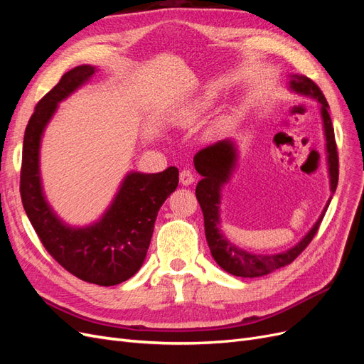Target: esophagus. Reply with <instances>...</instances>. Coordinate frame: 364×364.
I'll return each instance as SVG.
<instances>
[{"label": "esophagus", "mask_w": 364, "mask_h": 364, "mask_svg": "<svg viewBox=\"0 0 364 364\" xmlns=\"http://www.w3.org/2000/svg\"><path fill=\"white\" fill-rule=\"evenodd\" d=\"M179 181H181L182 185L188 186V185H191L196 181V178H194V174L190 170H182L179 173Z\"/></svg>", "instance_id": "esophagus-1"}]
</instances>
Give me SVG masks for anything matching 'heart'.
I'll use <instances>...</instances> for the list:
<instances>
[{"label":"heart","mask_w":364,"mask_h":364,"mask_svg":"<svg viewBox=\"0 0 364 364\" xmlns=\"http://www.w3.org/2000/svg\"><path fill=\"white\" fill-rule=\"evenodd\" d=\"M214 102H215L214 94L209 92V91H205L199 97H196L194 100L188 105V107H186L183 117L186 119L197 118L199 115L205 114L206 111H209V109L214 106Z\"/></svg>","instance_id":"1"}]
</instances>
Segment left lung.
Listing matches in <instances>:
<instances>
[{"instance_id":"left-lung-1","label":"left lung","mask_w":364,"mask_h":364,"mask_svg":"<svg viewBox=\"0 0 364 364\" xmlns=\"http://www.w3.org/2000/svg\"><path fill=\"white\" fill-rule=\"evenodd\" d=\"M289 91L299 94L302 97L313 98V100L318 103V107H321L329 176V191H331V196H329L322 214L318 215L317 222L302 237L299 243H296L293 247L279 253H255L241 249L234 245L232 241L228 240L223 234V229L220 228V203H222V188L230 181V176H232L237 167V142L230 138L222 139L213 146L202 149L194 156V167L197 173L202 176V181L196 186V197L199 200L203 213L208 246L218 266L225 272L234 274V277L258 278L293 262L316 235L318 225H321L328 205L331 202L333 194L337 188L338 156L334 139V127L331 123V117H329V106L326 98L313 80L299 74L289 75Z\"/></svg>"}]
</instances>
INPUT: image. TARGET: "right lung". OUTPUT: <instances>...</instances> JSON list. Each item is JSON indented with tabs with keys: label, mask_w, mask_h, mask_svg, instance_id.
<instances>
[{
	"label": "right lung",
	"mask_w": 364,
	"mask_h": 364,
	"mask_svg": "<svg viewBox=\"0 0 364 364\" xmlns=\"http://www.w3.org/2000/svg\"><path fill=\"white\" fill-rule=\"evenodd\" d=\"M91 65H79L35 107L24 135L21 199L43 247L60 266L82 281L117 285L127 281L146 259L162 203L178 188L179 170L129 171L103 215L86 226L65 223L48 203L41 178V142L58 106L91 80Z\"/></svg>",
	"instance_id": "right-lung-1"
}]
</instances>
